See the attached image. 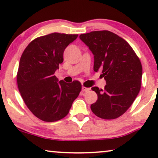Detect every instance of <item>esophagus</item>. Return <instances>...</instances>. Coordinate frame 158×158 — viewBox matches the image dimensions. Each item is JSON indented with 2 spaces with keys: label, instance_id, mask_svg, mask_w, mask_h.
I'll return each instance as SVG.
<instances>
[{
  "label": "esophagus",
  "instance_id": "34e87169",
  "mask_svg": "<svg viewBox=\"0 0 158 158\" xmlns=\"http://www.w3.org/2000/svg\"><path fill=\"white\" fill-rule=\"evenodd\" d=\"M90 90V88H86L85 86H82V91L83 92H89Z\"/></svg>",
  "mask_w": 158,
  "mask_h": 158
}]
</instances>
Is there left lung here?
<instances>
[{
	"mask_svg": "<svg viewBox=\"0 0 158 158\" xmlns=\"http://www.w3.org/2000/svg\"><path fill=\"white\" fill-rule=\"evenodd\" d=\"M81 40L94 55L93 69H102L105 90L93 87L98 100L90 105L93 114L103 119L121 116L139 93L142 66L132 48L122 37L109 31L81 34Z\"/></svg>",
	"mask_w": 158,
	"mask_h": 158,
	"instance_id": "left-lung-1",
	"label": "left lung"
}]
</instances>
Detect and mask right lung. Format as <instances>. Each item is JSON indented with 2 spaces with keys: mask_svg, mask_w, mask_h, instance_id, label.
Returning <instances> with one entry per match:
<instances>
[{
  "mask_svg": "<svg viewBox=\"0 0 158 158\" xmlns=\"http://www.w3.org/2000/svg\"><path fill=\"white\" fill-rule=\"evenodd\" d=\"M78 35L53 33L33 40L21 55L17 85L23 101L39 119L54 122L68 114L81 84L58 81L54 75L63 62V52Z\"/></svg>",
  "mask_w": 158,
  "mask_h": 158,
  "instance_id": "1",
  "label": "right lung"
}]
</instances>
